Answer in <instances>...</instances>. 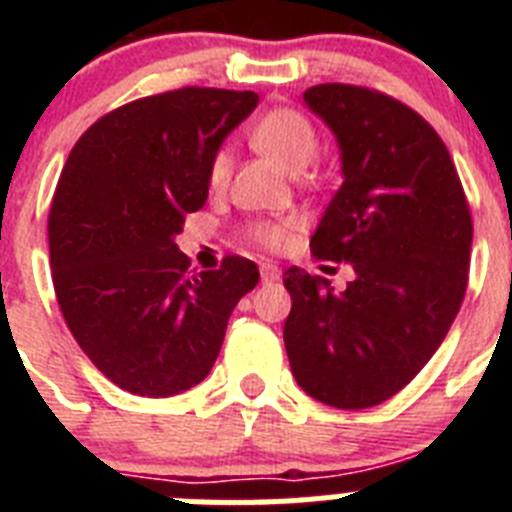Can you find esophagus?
<instances>
[{"label": "esophagus", "mask_w": 512, "mask_h": 512, "mask_svg": "<svg viewBox=\"0 0 512 512\" xmlns=\"http://www.w3.org/2000/svg\"><path fill=\"white\" fill-rule=\"evenodd\" d=\"M279 277H282V269H279L277 264H261V282L264 284H271V282H279Z\"/></svg>", "instance_id": "34e87169"}]
</instances>
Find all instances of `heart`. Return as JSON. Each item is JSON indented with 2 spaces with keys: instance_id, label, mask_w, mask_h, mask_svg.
<instances>
[{
  "instance_id": "1",
  "label": "heart",
  "mask_w": 512,
  "mask_h": 512,
  "mask_svg": "<svg viewBox=\"0 0 512 512\" xmlns=\"http://www.w3.org/2000/svg\"><path fill=\"white\" fill-rule=\"evenodd\" d=\"M251 143L256 151L269 156L274 164H279L289 174H297L305 166H310V161L315 158L320 146L315 125L302 112L289 110V107L266 112L264 117L253 122ZM230 166H233L230 153L225 148H220L212 156L210 171H207V179H210L212 189H223L228 184ZM292 225H295L292 220H287V223H251L246 233L259 246L279 248Z\"/></svg>"
}]
</instances>
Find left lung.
Wrapping results in <instances>:
<instances>
[{"label":"left lung","mask_w":512,"mask_h":512,"mask_svg":"<svg viewBox=\"0 0 512 512\" xmlns=\"http://www.w3.org/2000/svg\"><path fill=\"white\" fill-rule=\"evenodd\" d=\"M302 99L336 135L343 176L310 248L351 264L354 279L336 292L305 269L284 271V346L307 395L372 408L449 333L467 292L472 215L449 151L418 112L348 84H318Z\"/></svg>","instance_id":"8db88e82"}]
</instances>
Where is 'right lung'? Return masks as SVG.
Segmentation results:
<instances>
[{
	"mask_svg": "<svg viewBox=\"0 0 512 512\" xmlns=\"http://www.w3.org/2000/svg\"><path fill=\"white\" fill-rule=\"evenodd\" d=\"M256 104L200 87L138 99L94 122L63 166L48 217L58 305L81 351L133 395L200 384L259 284L241 256L192 274L176 246L184 215L205 207L212 156Z\"/></svg>",
	"mask_w": 512,
	"mask_h": 512,
	"instance_id": "right-lung-1",
	"label": "right lung"
}]
</instances>
